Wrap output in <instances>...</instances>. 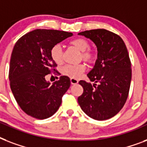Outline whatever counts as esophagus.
<instances>
[{
    "mask_svg": "<svg viewBox=\"0 0 147 147\" xmlns=\"http://www.w3.org/2000/svg\"><path fill=\"white\" fill-rule=\"evenodd\" d=\"M70 82H71V85H76V84H78V79H76V78H70Z\"/></svg>",
    "mask_w": 147,
    "mask_h": 147,
    "instance_id": "obj_1",
    "label": "esophagus"
}]
</instances>
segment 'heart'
<instances>
[{
    "instance_id": "obj_1",
    "label": "heart",
    "mask_w": 147,
    "mask_h": 147,
    "mask_svg": "<svg viewBox=\"0 0 147 147\" xmlns=\"http://www.w3.org/2000/svg\"><path fill=\"white\" fill-rule=\"evenodd\" d=\"M69 44L81 52V59L88 63H92L94 62L95 59V54L93 50L89 49V42H88L87 40L82 38H78V39L71 40V42H69ZM50 55L52 59L57 65L62 64L63 62V53H62V47H60L59 45H55L51 49ZM85 65L84 64L76 65H68L63 67L62 72L65 76L77 78L82 76V74L85 71Z\"/></svg>"
}]
</instances>
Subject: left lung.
Returning a JSON list of instances; mask_svg holds the SVG:
<instances>
[{"label": "left lung", "instance_id": "8db88e82", "mask_svg": "<svg viewBox=\"0 0 147 147\" xmlns=\"http://www.w3.org/2000/svg\"><path fill=\"white\" fill-rule=\"evenodd\" d=\"M98 48V59L88 74L92 85L81 80L82 94L78 98L81 108L88 116L105 121L118 113L127 101L131 82V62L121 36L105 29L81 32Z\"/></svg>", "mask_w": 147, "mask_h": 147}]
</instances>
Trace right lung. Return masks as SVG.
I'll use <instances>...</instances> for the list:
<instances>
[{"label":"right lung","instance_id":"add662e5","mask_svg":"<svg viewBox=\"0 0 147 147\" xmlns=\"http://www.w3.org/2000/svg\"><path fill=\"white\" fill-rule=\"evenodd\" d=\"M71 36L65 31L37 29L20 38L13 47L9 69L10 88L20 108L34 118L53 116L70 87L68 76H61L53 85L46 76L59 73L51 49Z\"/></svg>","mask_w":147,"mask_h":147}]
</instances>
